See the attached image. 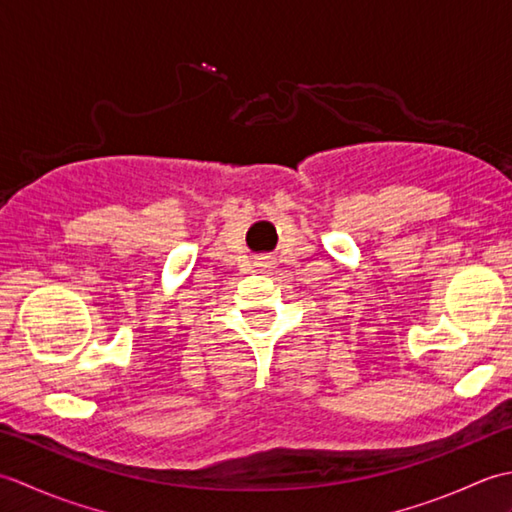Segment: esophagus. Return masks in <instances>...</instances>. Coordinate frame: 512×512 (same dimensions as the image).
I'll return each instance as SVG.
<instances>
[{"label":"esophagus","mask_w":512,"mask_h":512,"mask_svg":"<svg viewBox=\"0 0 512 512\" xmlns=\"http://www.w3.org/2000/svg\"><path fill=\"white\" fill-rule=\"evenodd\" d=\"M257 266H259V270H266V268H268V266H270V264H268V262H259V264H257Z\"/></svg>","instance_id":"1"}]
</instances>
